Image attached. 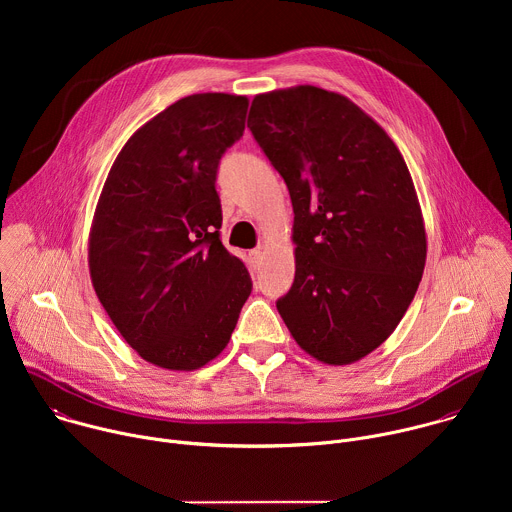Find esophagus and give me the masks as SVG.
Masks as SVG:
<instances>
[{"label":"esophagus","mask_w":512,"mask_h":512,"mask_svg":"<svg viewBox=\"0 0 512 512\" xmlns=\"http://www.w3.org/2000/svg\"><path fill=\"white\" fill-rule=\"evenodd\" d=\"M249 257H251V261H253V263H259V261H261V257H263V251H261V249H253V251L249 253Z\"/></svg>","instance_id":"34e87169"}]
</instances>
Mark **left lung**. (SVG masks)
<instances>
[{
    "mask_svg": "<svg viewBox=\"0 0 512 512\" xmlns=\"http://www.w3.org/2000/svg\"><path fill=\"white\" fill-rule=\"evenodd\" d=\"M247 125L294 206L296 277L277 312L310 356L352 364L393 334L423 275L407 164L371 115L312 85L255 95Z\"/></svg>",
    "mask_w": 512,
    "mask_h": 512,
    "instance_id": "8db88e82",
    "label": "left lung"
}]
</instances>
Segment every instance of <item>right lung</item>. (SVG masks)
Here are the masks:
<instances>
[{"mask_svg":"<svg viewBox=\"0 0 512 512\" xmlns=\"http://www.w3.org/2000/svg\"><path fill=\"white\" fill-rule=\"evenodd\" d=\"M249 99L184 97L117 154L89 233L95 294L125 342L168 371L221 354L251 294L243 261L218 237L216 168L243 135Z\"/></svg>","mask_w":512,"mask_h":512,"instance_id":"obj_1","label":"right lung"}]
</instances>
